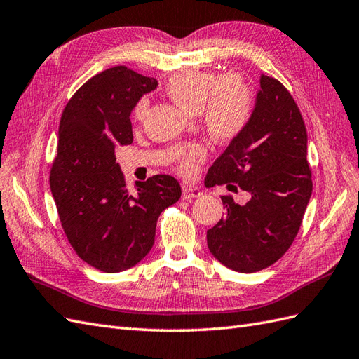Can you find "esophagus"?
Segmentation results:
<instances>
[{"label":"esophagus","instance_id":"esophagus-1","mask_svg":"<svg viewBox=\"0 0 359 359\" xmlns=\"http://www.w3.org/2000/svg\"><path fill=\"white\" fill-rule=\"evenodd\" d=\"M201 196V191L196 187H189V185H183L182 187V197L183 198H196Z\"/></svg>","mask_w":359,"mask_h":359}]
</instances>
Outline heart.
Returning a JSON list of instances; mask_svg holds the SVG:
<instances>
[{"instance_id":"obj_1","label":"heart","mask_w":359,"mask_h":359,"mask_svg":"<svg viewBox=\"0 0 359 359\" xmlns=\"http://www.w3.org/2000/svg\"><path fill=\"white\" fill-rule=\"evenodd\" d=\"M167 95L189 114H197L206 133L219 144L236 140L249 127L255 112V90L240 74L218 77L210 71L185 69L165 83ZM150 103L145 97L136 101L133 118L142 123ZM208 150L203 144H191L177 154V170L191 176L203 163Z\"/></svg>"}]
</instances>
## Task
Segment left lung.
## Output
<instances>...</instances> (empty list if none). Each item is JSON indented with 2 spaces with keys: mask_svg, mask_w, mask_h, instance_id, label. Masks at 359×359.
<instances>
[{
  "mask_svg": "<svg viewBox=\"0 0 359 359\" xmlns=\"http://www.w3.org/2000/svg\"><path fill=\"white\" fill-rule=\"evenodd\" d=\"M308 135L300 109L278 79L262 76L249 127L227 147L205 179L249 192L235 203L219 196L224 217L206 233L208 247L226 267L255 273L270 267L296 240L312 194Z\"/></svg>",
  "mask_w": 359,
  "mask_h": 359,
  "instance_id": "obj_1",
  "label": "left lung"
}]
</instances>
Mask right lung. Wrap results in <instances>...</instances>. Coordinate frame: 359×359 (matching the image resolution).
<instances>
[{
  "label": "right lung",
  "instance_id": "right-lung-1",
  "mask_svg": "<svg viewBox=\"0 0 359 359\" xmlns=\"http://www.w3.org/2000/svg\"><path fill=\"white\" fill-rule=\"evenodd\" d=\"M158 85L126 67L89 79L62 112L50 188L68 243L100 271L133 267L151 250L163 209L180 198L179 182L156 174L130 191L115 149L133 141L130 112Z\"/></svg>",
  "mask_w": 359,
  "mask_h": 359
}]
</instances>
